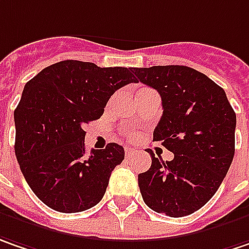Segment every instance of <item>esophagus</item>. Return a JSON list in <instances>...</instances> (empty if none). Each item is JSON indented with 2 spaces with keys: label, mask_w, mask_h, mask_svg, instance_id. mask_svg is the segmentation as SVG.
<instances>
[{
  "label": "esophagus",
  "mask_w": 249,
  "mask_h": 249,
  "mask_svg": "<svg viewBox=\"0 0 249 249\" xmlns=\"http://www.w3.org/2000/svg\"><path fill=\"white\" fill-rule=\"evenodd\" d=\"M137 154V149H134V148H129V146H126L125 148V155L126 156H132V155Z\"/></svg>",
  "instance_id": "esophagus-1"
}]
</instances>
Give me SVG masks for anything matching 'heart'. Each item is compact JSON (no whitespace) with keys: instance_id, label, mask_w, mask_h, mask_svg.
<instances>
[{"instance_id":"obj_1","label":"heart","mask_w":249,"mask_h":249,"mask_svg":"<svg viewBox=\"0 0 249 249\" xmlns=\"http://www.w3.org/2000/svg\"><path fill=\"white\" fill-rule=\"evenodd\" d=\"M128 137H129V138H134V134H129Z\"/></svg>"}]
</instances>
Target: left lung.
I'll list each match as a JSON object with an SVG mask.
<instances>
[{
    "instance_id": "left-lung-1",
    "label": "left lung",
    "mask_w": 249,
    "mask_h": 249,
    "mask_svg": "<svg viewBox=\"0 0 249 249\" xmlns=\"http://www.w3.org/2000/svg\"><path fill=\"white\" fill-rule=\"evenodd\" d=\"M138 81L155 89L163 114L154 141L175 154L156 158L139 173L145 204L169 217H183L201 209L224 180L235 152L237 117L226 91L212 79L187 66L134 67Z\"/></svg>"
}]
</instances>
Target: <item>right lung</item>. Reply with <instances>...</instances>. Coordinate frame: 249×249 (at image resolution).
<instances>
[{"instance_id":"right-lung-1","label":"right lung","mask_w":249,"mask_h":249,"mask_svg":"<svg viewBox=\"0 0 249 249\" xmlns=\"http://www.w3.org/2000/svg\"><path fill=\"white\" fill-rule=\"evenodd\" d=\"M132 70L63 60L25 84L14 112L15 155L26 183L48 207L79 213L103 198L124 148L111 142L86 152L84 125L103 115L118 89L137 83Z\"/></svg>"}]
</instances>
